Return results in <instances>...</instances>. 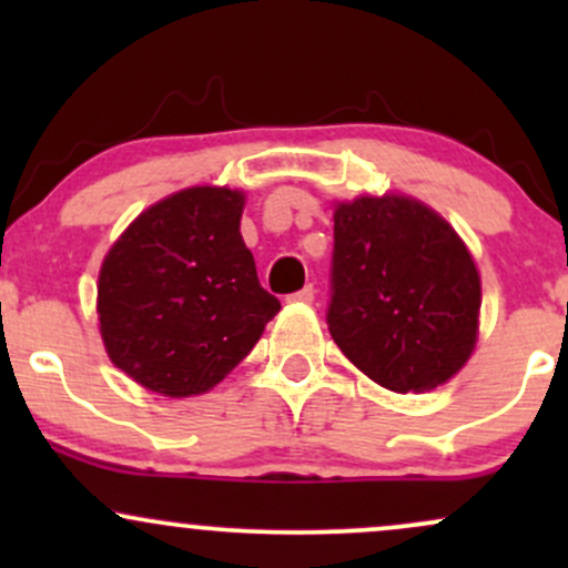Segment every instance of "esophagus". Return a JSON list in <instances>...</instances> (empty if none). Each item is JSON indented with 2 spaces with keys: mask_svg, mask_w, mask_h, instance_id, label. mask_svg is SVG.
I'll return each instance as SVG.
<instances>
[{
  "mask_svg": "<svg viewBox=\"0 0 568 568\" xmlns=\"http://www.w3.org/2000/svg\"><path fill=\"white\" fill-rule=\"evenodd\" d=\"M288 302H298V304H312V302H315V288H312V285H304L302 291L291 293V296H288Z\"/></svg>",
  "mask_w": 568,
  "mask_h": 568,
  "instance_id": "34e87169",
  "label": "esophagus"
}]
</instances>
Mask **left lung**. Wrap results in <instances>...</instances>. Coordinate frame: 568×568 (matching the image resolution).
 I'll use <instances>...</instances> for the list:
<instances>
[{"mask_svg":"<svg viewBox=\"0 0 568 568\" xmlns=\"http://www.w3.org/2000/svg\"><path fill=\"white\" fill-rule=\"evenodd\" d=\"M480 277L438 213L408 197H357L334 213L331 302L338 349L393 393H425L467 363Z\"/></svg>","mask_w":568,"mask_h":568,"instance_id":"1","label":"left lung"}]
</instances>
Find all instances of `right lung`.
Masks as SVG:
<instances>
[{"label": "right lung", "instance_id": "right-lung-1", "mask_svg": "<svg viewBox=\"0 0 568 568\" xmlns=\"http://www.w3.org/2000/svg\"><path fill=\"white\" fill-rule=\"evenodd\" d=\"M243 205L234 189H184L143 211L103 258V344L152 393L216 387L280 312L240 234Z\"/></svg>", "mask_w": 568, "mask_h": 568}]
</instances>
